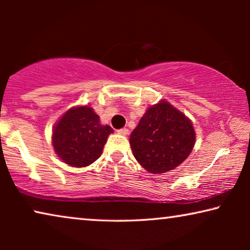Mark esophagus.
<instances>
[{
    "label": "esophagus",
    "mask_w": 250,
    "mask_h": 250,
    "mask_svg": "<svg viewBox=\"0 0 250 250\" xmlns=\"http://www.w3.org/2000/svg\"><path fill=\"white\" fill-rule=\"evenodd\" d=\"M117 133H118V134H121V135H124V136H126V135H128L129 131H128L127 128H121V129H118Z\"/></svg>",
    "instance_id": "obj_1"
}]
</instances>
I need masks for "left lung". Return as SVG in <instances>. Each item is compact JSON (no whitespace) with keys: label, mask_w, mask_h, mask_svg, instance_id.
<instances>
[{"label":"left lung","mask_w":250,"mask_h":250,"mask_svg":"<svg viewBox=\"0 0 250 250\" xmlns=\"http://www.w3.org/2000/svg\"><path fill=\"white\" fill-rule=\"evenodd\" d=\"M196 140L192 123L167 101L150 107L129 136L140 165L152 174L169 172L192 151Z\"/></svg>","instance_id":"obj_1"}]
</instances>
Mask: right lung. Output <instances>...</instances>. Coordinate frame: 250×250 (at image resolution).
I'll list each match as a JSON object with an SVG mask.
<instances>
[{
    "label": "right lung",
    "mask_w": 250,
    "mask_h": 250,
    "mask_svg": "<svg viewBox=\"0 0 250 250\" xmlns=\"http://www.w3.org/2000/svg\"><path fill=\"white\" fill-rule=\"evenodd\" d=\"M110 133L114 129L101 125L100 117L91 107H74L64 112L54 126L52 145L63 163L85 167L101 156Z\"/></svg>",
    "instance_id": "right-lung-1"
}]
</instances>
